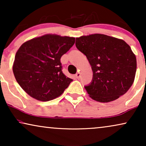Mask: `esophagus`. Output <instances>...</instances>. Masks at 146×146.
Here are the masks:
<instances>
[{"label":"esophagus","mask_w":146,"mask_h":146,"mask_svg":"<svg viewBox=\"0 0 146 146\" xmlns=\"http://www.w3.org/2000/svg\"><path fill=\"white\" fill-rule=\"evenodd\" d=\"M80 72H78L76 73V78H80Z\"/></svg>","instance_id":"esophagus-1"}]
</instances>
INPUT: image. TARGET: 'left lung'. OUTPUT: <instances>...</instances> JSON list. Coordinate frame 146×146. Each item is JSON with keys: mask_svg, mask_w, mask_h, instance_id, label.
Returning <instances> with one entry per match:
<instances>
[{"mask_svg": "<svg viewBox=\"0 0 146 146\" xmlns=\"http://www.w3.org/2000/svg\"><path fill=\"white\" fill-rule=\"evenodd\" d=\"M76 46L86 55L93 71L88 94L100 102L115 100L127 92L134 81L136 58L123 40L101 34L76 39Z\"/></svg>", "mask_w": 146, "mask_h": 146, "instance_id": "1", "label": "left lung"}]
</instances>
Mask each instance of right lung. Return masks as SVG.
I'll list each match as a JSON object with an SVG mask.
<instances>
[{
    "mask_svg": "<svg viewBox=\"0 0 146 146\" xmlns=\"http://www.w3.org/2000/svg\"><path fill=\"white\" fill-rule=\"evenodd\" d=\"M75 38L46 35L23 43L16 53L13 70L21 87L38 100L56 98L73 80L62 71V56L74 44Z\"/></svg>",
    "mask_w": 146,
    "mask_h": 146,
    "instance_id": "1",
    "label": "right lung"
}]
</instances>
